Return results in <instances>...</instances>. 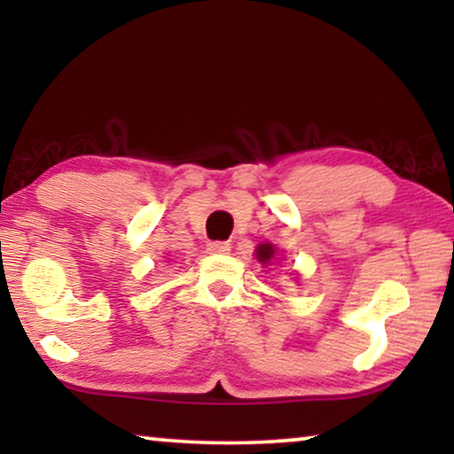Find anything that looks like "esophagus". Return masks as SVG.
<instances>
[{"instance_id":"34e87169","label":"esophagus","mask_w":454,"mask_h":454,"mask_svg":"<svg viewBox=\"0 0 454 454\" xmlns=\"http://www.w3.org/2000/svg\"><path fill=\"white\" fill-rule=\"evenodd\" d=\"M229 250H231V246L227 241H210V244H207L208 254H229Z\"/></svg>"}]
</instances>
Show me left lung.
<instances>
[{
  "label": "left lung",
  "instance_id": "obj_1",
  "mask_svg": "<svg viewBox=\"0 0 454 454\" xmlns=\"http://www.w3.org/2000/svg\"><path fill=\"white\" fill-rule=\"evenodd\" d=\"M254 256L258 258V262L269 266V264L275 262V258L278 256V250L272 244H269V241H264V244H258L256 254H254Z\"/></svg>",
  "mask_w": 454,
  "mask_h": 454
}]
</instances>
